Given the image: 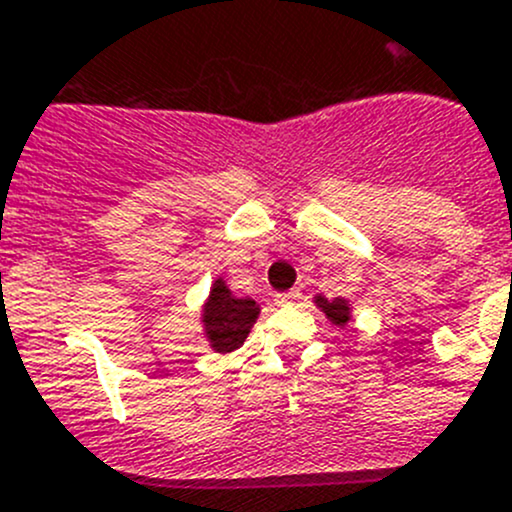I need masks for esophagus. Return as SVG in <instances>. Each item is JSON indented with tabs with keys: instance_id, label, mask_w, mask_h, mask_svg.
<instances>
[{
	"instance_id": "34e87169",
	"label": "esophagus",
	"mask_w": 512,
	"mask_h": 512,
	"mask_svg": "<svg viewBox=\"0 0 512 512\" xmlns=\"http://www.w3.org/2000/svg\"><path fill=\"white\" fill-rule=\"evenodd\" d=\"M298 298H301V293H298V291L276 293V303H278V306H291V303H296Z\"/></svg>"
}]
</instances>
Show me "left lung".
<instances>
[{"mask_svg":"<svg viewBox=\"0 0 512 512\" xmlns=\"http://www.w3.org/2000/svg\"><path fill=\"white\" fill-rule=\"evenodd\" d=\"M313 301H316V306L326 313L328 321L336 323V326L343 328L348 321H351V306H348L346 298H333V301H328V298L316 296Z\"/></svg>","mask_w":512,"mask_h":512,"instance_id":"8db88e82","label":"left lung"}]
</instances>
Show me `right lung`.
<instances>
[{"label":"right lung","mask_w":512,"mask_h":512,"mask_svg":"<svg viewBox=\"0 0 512 512\" xmlns=\"http://www.w3.org/2000/svg\"><path fill=\"white\" fill-rule=\"evenodd\" d=\"M258 311L261 308L254 298H236L224 283V278H216L204 303V313H201L209 346L216 353H231L244 346L251 326L256 323Z\"/></svg>","instance_id":"right-lung-1"}]
</instances>
